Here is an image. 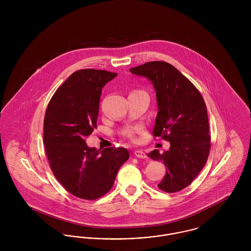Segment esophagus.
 <instances>
[{
	"label": "esophagus",
	"instance_id": "1",
	"mask_svg": "<svg viewBox=\"0 0 251 251\" xmlns=\"http://www.w3.org/2000/svg\"><path fill=\"white\" fill-rule=\"evenodd\" d=\"M134 154H135V156L138 157V158H145V157L147 156L146 154L144 153L143 150H135V152H134Z\"/></svg>",
	"mask_w": 251,
	"mask_h": 251
}]
</instances>
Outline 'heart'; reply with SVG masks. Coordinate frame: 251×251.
I'll return each instance as SVG.
<instances>
[{
  "instance_id": "heart-1",
  "label": "heart",
  "mask_w": 251,
  "mask_h": 251,
  "mask_svg": "<svg viewBox=\"0 0 251 251\" xmlns=\"http://www.w3.org/2000/svg\"><path fill=\"white\" fill-rule=\"evenodd\" d=\"M135 92H139V91H134L132 93H135ZM141 132V128H129L126 131H124L123 135L125 137H127L128 139H130L131 141H136V134Z\"/></svg>"
}]
</instances>
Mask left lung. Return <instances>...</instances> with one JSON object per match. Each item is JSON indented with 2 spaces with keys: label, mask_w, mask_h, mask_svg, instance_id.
I'll return each instance as SVG.
<instances>
[{
  "label": "left lung",
  "mask_w": 251,
  "mask_h": 251,
  "mask_svg": "<svg viewBox=\"0 0 251 251\" xmlns=\"http://www.w3.org/2000/svg\"><path fill=\"white\" fill-rule=\"evenodd\" d=\"M130 72L152 81L158 107L153 135L170 141L168 151L160 154L154 150L148 154L162 160L167 168L157 187L167 193L178 192L191 184L210 152L204 100L193 83L167 62H147Z\"/></svg>",
  "instance_id": "obj_1"
}]
</instances>
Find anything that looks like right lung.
Here are the masks:
<instances>
[{"instance_id":"1","label":"right lung","mask_w":251,"mask_h":251,"mask_svg":"<svg viewBox=\"0 0 251 251\" xmlns=\"http://www.w3.org/2000/svg\"><path fill=\"white\" fill-rule=\"evenodd\" d=\"M117 74L84 69L74 73L51 97L44 118V145L50 167L63 187L79 199L94 201L108 193L125 148L99 151L86 138L97 128L102 88Z\"/></svg>"}]
</instances>
